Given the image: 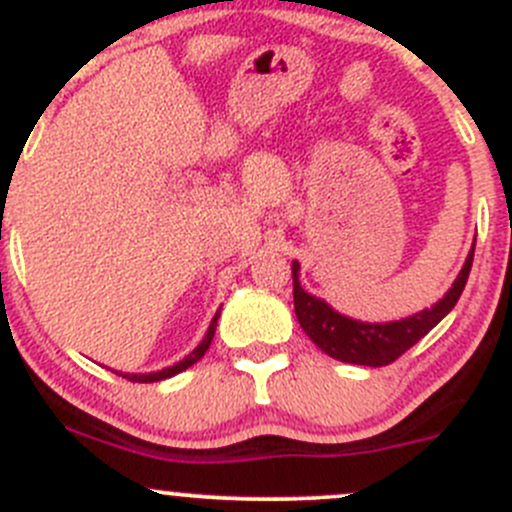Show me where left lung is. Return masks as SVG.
<instances>
[{"instance_id":"left-lung-1","label":"left lung","mask_w":512,"mask_h":512,"mask_svg":"<svg viewBox=\"0 0 512 512\" xmlns=\"http://www.w3.org/2000/svg\"><path fill=\"white\" fill-rule=\"evenodd\" d=\"M473 250H476V240H473L471 252H468L456 282L433 307L421 309V312L409 314L404 319H396V322H359V319H352L347 314L337 312L334 307H329L324 299L304 292L302 285H299V262L294 260V314H297L299 327L332 359L359 366L391 364L401 354L409 352L418 339L426 337L456 307L458 297H461L463 287L468 282V275H471Z\"/></svg>"}]
</instances>
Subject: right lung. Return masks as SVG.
I'll return each instance as SVG.
<instances>
[{
    "instance_id": "add662e5",
    "label": "right lung",
    "mask_w": 512,
    "mask_h": 512,
    "mask_svg": "<svg viewBox=\"0 0 512 512\" xmlns=\"http://www.w3.org/2000/svg\"><path fill=\"white\" fill-rule=\"evenodd\" d=\"M218 317H220V309H218V312H215V317H213V322H210L208 332H205L203 342H200L198 347L193 349V352L185 356V359H180L178 364L165 366V369H160V371H151V374H123V371H116V374L123 376V379H128V381H138V384H153V381H163V379H170V376L180 374V371H185V369H188V366H193L195 361L200 359V356L208 352L210 342H213V337H215V327H218Z\"/></svg>"
}]
</instances>
